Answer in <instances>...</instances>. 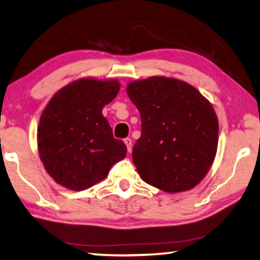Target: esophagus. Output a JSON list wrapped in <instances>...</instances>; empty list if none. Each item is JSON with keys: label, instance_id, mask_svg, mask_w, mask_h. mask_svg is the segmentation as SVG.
<instances>
[{"label": "esophagus", "instance_id": "34e87169", "mask_svg": "<svg viewBox=\"0 0 260 260\" xmlns=\"http://www.w3.org/2000/svg\"><path fill=\"white\" fill-rule=\"evenodd\" d=\"M124 143H125V145H126L127 152H131V150H133V140H131V138H125L124 139Z\"/></svg>", "mask_w": 260, "mask_h": 260}]
</instances>
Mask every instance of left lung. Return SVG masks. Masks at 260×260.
I'll use <instances>...</instances> for the list:
<instances>
[{
  "label": "left lung",
  "instance_id": "1",
  "mask_svg": "<svg viewBox=\"0 0 260 260\" xmlns=\"http://www.w3.org/2000/svg\"><path fill=\"white\" fill-rule=\"evenodd\" d=\"M126 93L142 118L133 151L140 178L170 193L194 188L218 148L219 122L211 102L192 85L164 76L133 80Z\"/></svg>",
  "mask_w": 260,
  "mask_h": 260
}]
</instances>
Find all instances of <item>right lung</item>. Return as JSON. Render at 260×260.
<instances>
[{
    "mask_svg": "<svg viewBox=\"0 0 260 260\" xmlns=\"http://www.w3.org/2000/svg\"><path fill=\"white\" fill-rule=\"evenodd\" d=\"M120 86L116 79L80 78L58 90L45 107L38 126V151L57 184L86 190L125 158V144L114 138L102 115Z\"/></svg>",
    "mask_w": 260,
    "mask_h": 260,
    "instance_id": "add662e5",
    "label": "right lung"
}]
</instances>
